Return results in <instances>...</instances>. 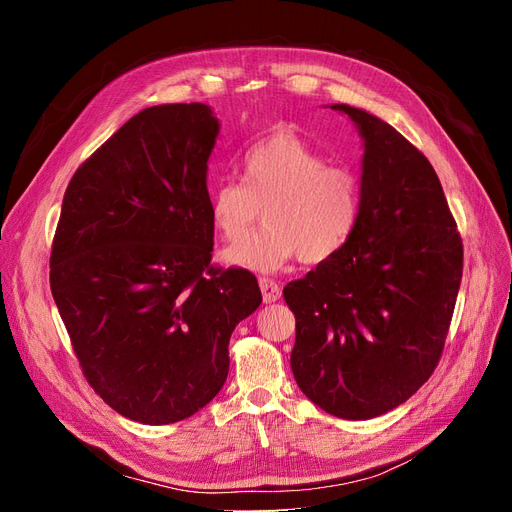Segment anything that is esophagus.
<instances>
[{
  "label": "esophagus",
  "instance_id": "obj_1",
  "mask_svg": "<svg viewBox=\"0 0 512 512\" xmlns=\"http://www.w3.org/2000/svg\"><path fill=\"white\" fill-rule=\"evenodd\" d=\"M259 288L263 294V303H276L282 297V288L270 278H259Z\"/></svg>",
  "mask_w": 512,
  "mask_h": 512
}]
</instances>
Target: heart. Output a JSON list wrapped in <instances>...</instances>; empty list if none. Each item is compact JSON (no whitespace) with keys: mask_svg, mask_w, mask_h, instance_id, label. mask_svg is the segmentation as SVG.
Listing matches in <instances>:
<instances>
[{"mask_svg":"<svg viewBox=\"0 0 512 512\" xmlns=\"http://www.w3.org/2000/svg\"><path fill=\"white\" fill-rule=\"evenodd\" d=\"M240 168L242 182L224 180L209 193L215 230L230 242L243 240L226 251L228 263L255 272H276L297 257L326 263L353 240L363 213L355 168L330 164L328 155L290 132L249 147ZM263 206L268 226L248 239Z\"/></svg>","mask_w":512,"mask_h":512,"instance_id":"obj_1","label":"heart"}]
</instances>
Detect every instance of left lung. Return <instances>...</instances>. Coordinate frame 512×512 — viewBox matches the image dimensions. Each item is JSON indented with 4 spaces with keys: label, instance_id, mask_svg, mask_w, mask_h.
Segmentation results:
<instances>
[{
    "label": "left lung",
    "instance_id": "8db88e82",
    "mask_svg": "<svg viewBox=\"0 0 512 512\" xmlns=\"http://www.w3.org/2000/svg\"><path fill=\"white\" fill-rule=\"evenodd\" d=\"M365 141L363 213L348 247L284 286L297 319L290 367L340 419L409 400L440 363L463 278V240L427 157L388 122L332 105Z\"/></svg>",
    "mask_w": 512,
    "mask_h": 512
}]
</instances>
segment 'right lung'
Listing matches in <instances>:
<instances>
[{
	"instance_id": "add662e5",
	"label": "right lung",
	"mask_w": 512,
	"mask_h": 512,
	"mask_svg": "<svg viewBox=\"0 0 512 512\" xmlns=\"http://www.w3.org/2000/svg\"><path fill=\"white\" fill-rule=\"evenodd\" d=\"M205 103L132 116L74 172L49 284L89 386L145 425L195 415L228 378V342L261 305L257 278L211 265Z\"/></svg>"
}]
</instances>
